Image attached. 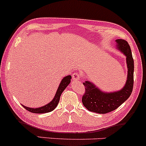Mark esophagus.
Segmentation results:
<instances>
[{
	"label": "esophagus",
	"mask_w": 146,
	"mask_h": 146,
	"mask_svg": "<svg viewBox=\"0 0 146 146\" xmlns=\"http://www.w3.org/2000/svg\"><path fill=\"white\" fill-rule=\"evenodd\" d=\"M72 78L74 81H78L80 79V73L78 72H75L72 74Z\"/></svg>",
	"instance_id": "34e87169"
}]
</instances>
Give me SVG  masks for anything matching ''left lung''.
<instances>
[{"instance_id":"obj_1","label":"left lung","mask_w":146,"mask_h":146,"mask_svg":"<svg viewBox=\"0 0 146 146\" xmlns=\"http://www.w3.org/2000/svg\"><path fill=\"white\" fill-rule=\"evenodd\" d=\"M118 49L126 56L127 64V80L123 89L113 93H105L89 81L83 82L85 92L82 101L89 111L98 113H107L116 110L130 96L134 84V60L129 44L125 40H116Z\"/></svg>"}]
</instances>
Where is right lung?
I'll return each instance as SVG.
<instances>
[{
  "mask_svg": "<svg viewBox=\"0 0 146 146\" xmlns=\"http://www.w3.org/2000/svg\"><path fill=\"white\" fill-rule=\"evenodd\" d=\"M70 79H71V76H66L64 78V79L62 80V82H61L58 89H57V92H56V94L55 97H54L53 100H52L50 102H49L48 105L36 109L30 108V107H27L23 105V107L25 109H26V110H28V111L32 112V113H44L52 111V110H55L56 107L58 105L59 101H60L61 94H62V93L63 92L64 90L66 88V86L69 84V83L70 82Z\"/></svg>",
  "mask_w": 146,
  "mask_h": 146,
  "instance_id": "right-lung-1",
  "label": "right lung"
}]
</instances>
